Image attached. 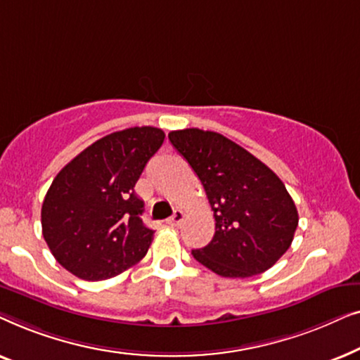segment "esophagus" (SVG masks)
I'll return each mask as SVG.
<instances>
[{
  "label": "esophagus",
  "mask_w": 360,
  "mask_h": 360,
  "mask_svg": "<svg viewBox=\"0 0 360 360\" xmlns=\"http://www.w3.org/2000/svg\"><path fill=\"white\" fill-rule=\"evenodd\" d=\"M184 219H185V211L176 210L175 213H174V216L167 219V224H170V226H174V228H176V226H180V223H181V221H184Z\"/></svg>",
  "instance_id": "obj_1"
}]
</instances>
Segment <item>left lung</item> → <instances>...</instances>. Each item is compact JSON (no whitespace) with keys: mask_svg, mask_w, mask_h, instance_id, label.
I'll return each mask as SVG.
<instances>
[{"mask_svg":"<svg viewBox=\"0 0 360 360\" xmlns=\"http://www.w3.org/2000/svg\"><path fill=\"white\" fill-rule=\"evenodd\" d=\"M172 146L203 184L216 231L193 257L221 277L245 278L269 270L287 252L298 211L283 181L228 137L196 127L172 131Z\"/></svg>","mask_w":360,"mask_h":360,"instance_id":"1","label":"left lung"}]
</instances>
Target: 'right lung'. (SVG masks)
Segmentation results:
<instances>
[{"label":"right lung","mask_w":360,"mask_h":360,"mask_svg":"<svg viewBox=\"0 0 360 360\" xmlns=\"http://www.w3.org/2000/svg\"><path fill=\"white\" fill-rule=\"evenodd\" d=\"M165 139L159 127L108 134L53 179L42 203L44 239L58 264L78 278L116 277L149 250L154 231L142 223L134 186Z\"/></svg>","instance_id":"add662e5"}]
</instances>
